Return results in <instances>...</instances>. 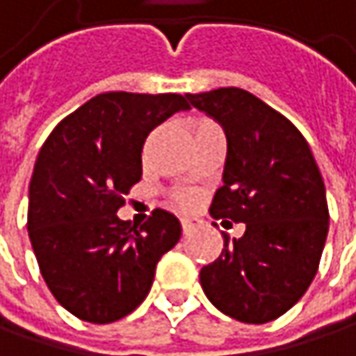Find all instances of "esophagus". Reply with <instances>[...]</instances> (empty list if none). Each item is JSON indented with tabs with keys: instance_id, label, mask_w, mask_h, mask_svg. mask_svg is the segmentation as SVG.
I'll return each instance as SVG.
<instances>
[{
	"instance_id": "34e87169",
	"label": "esophagus",
	"mask_w": 356,
	"mask_h": 356,
	"mask_svg": "<svg viewBox=\"0 0 356 356\" xmlns=\"http://www.w3.org/2000/svg\"><path fill=\"white\" fill-rule=\"evenodd\" d=\"M202 222L197 220V218H191V216H187V218H181V229H183V233L187 235V233H191L193 229H197Z\"/></svg>"
}]
</instances>
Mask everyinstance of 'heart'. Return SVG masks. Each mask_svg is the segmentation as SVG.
Masks as SVG:
<instances>
[{
    "label": "heart",
    "mask_w": 356,
    "mask_h": 356,
    "mask_svg": "<svg viewBox=\"0 0 356 356\" xmlns=\"http://www.w3.org/2000/svg\"><path fill=\"white\" fill-rule=\"evenodd\" d=\"M181 204H191V197H189V195H183V197H181Z\"/></svg>",
    "instance_id": "obj_1"
}]
</instances>
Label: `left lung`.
I'll use <instances>...</instances> for the list:
<instances>
[{"label":"left lung","instance_id":"left-lung-1","mask_svg":"<svg viewBox=\"0 0 356 356\" xmlns=\"http://www.w3.org/2000/svg\"><path fill=\"white\" fill-rule=\"evenodd\" d=\"M187 99L227 136L222 187L210 214L245 222L239 239L222 233L225 248L202 268L200 284L233 320H276L309 289L325 245L330 214L318 163L301 131L248 90Z\"/></svg>","mask_w":356,"mask_h":356}]
</instances>
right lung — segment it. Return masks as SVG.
<instances>
[{
	"label": "right lung",
	"instance_id": "obj_1",
	"mask_svg": "<svg viewBox=\"0 0 356 356\" xmlns=\"http://www.w3.org/2000/svg\"><path fill=\"white\" fill-rule=\"evenodd\" d=\"M179 111L181 95L105 92L65 117L47 138L29 187V237L40 274L72 316L111 323L150 293L159 259L181 222L154 210L140 229L117 216L142 179L148 134Z\"/></svg>",
	"mask_w": 356,
	"mask_h": 356
}]
</instances>
